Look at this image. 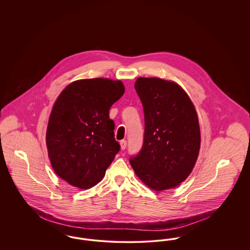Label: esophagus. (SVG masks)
I'll return each mask as SVG.
<instances>
[{
  "label": "esophagus",
  "mask_w": 250,
  "mask_h": 250,
  "mask_svg": "<svg viewBox=\"0 0 250 250\" xmlns=\"http://www.w3.org/2000/svg\"><path fill=\"white\" fill-rule=\"evenodd\" d=\"M121 149L122 150H125V148H126V146H127V143H126V141L125 140H123V141H121Z\"/></svg>",
  "instance_id": "1"
}]
</instances>
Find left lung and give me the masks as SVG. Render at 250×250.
Returning a JSON list of instances; mask_svg holds the SVG:
<instances>
[{"instance_id":"obj_1","label":"left lung","mask_w":250,"mask_h":250,"mask_svg":"<svg viewBox=\"0 0 250 250\" xmlns=\"http://www.w3.org/2000/svg\"><path fill=\"white\" fill-rule=\"evenodd\" d=\"M144 112L141 151L129 159L135 173L153 190L175 188L190 174L201 147L198 115L178 84L157 78L135 83Z\"/></svg>"}]
</instances>
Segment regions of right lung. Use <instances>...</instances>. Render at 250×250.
<instances>
[{
	"instance_id": "right-lung-1",
	"label": "right lung",
	"mask_w": 250,
	"mask_h": 250,
	"mask_svg": "<svg viewBox=\"0 0 250 250\" xmlns=\"http://www.w3.org/2000/svg\"><path fill=\"white\" fill-rule=\"evenodd\" d=\"M124 93L120 81L81 80L54 103L46 135L48 157L56 174L73 187H95L118 154L109 108Z\"/></svg>"
}]
</instances>
